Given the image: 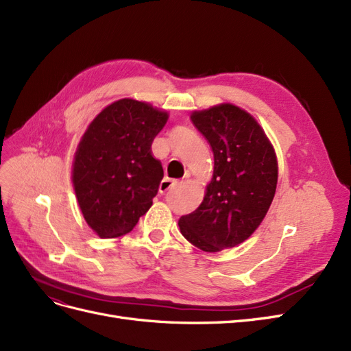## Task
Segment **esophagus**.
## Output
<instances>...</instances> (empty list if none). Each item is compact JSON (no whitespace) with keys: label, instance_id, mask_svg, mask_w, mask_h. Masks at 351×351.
<instances>
[{"label":"esophagus","instance_id":"obj_1","mask_svg":"<svg viewBox=\"0 0 351 351\" xmlns=\"http://www.w3.org/2000/svg\"><path fill=\"white\" fill-rule=\"evenodd\" d=\"M177 186V182L176 180H171V178H164L162 182H161V184H159V193L161 195H165L168 190H171V189H174Z\"/></svg>","mask_w":351,"mask_h":351}]
</instances>
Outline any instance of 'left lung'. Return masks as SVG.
Masks as SVG:
<instances>
[{
  "label": "left lung",
  "instance_id": "1",
  "mask_svg": "<svg viewBox=\"0 0 351 351\" xmlns=\"http://www.w3.org/2000/svg\"><path fill=\"white\" fill-rule=\"evenodd\" d=\"M190 119L214 152V176L204 202L178 227L193 246L215 253L247 240L261 226L277 189L278 162L259 123L236 105H215Z\"/></svg>",
  "mask_w": 351,
  "mask_h": 351
}]
</instances>
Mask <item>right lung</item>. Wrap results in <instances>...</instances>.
I'll list each match as a JSON object with an SVG mask.
<instances>
[{
	"label": "right lung",
	"instance_id": "obj_1",
	"mask_svg": "<svg viewBox=\"0 0 351 351\" xmlns=\"http://www.w3.org/2000/svg\"><path fill=\"white\" fill-rule=\"evenodd\" d=\"M167 120L151 104L124 98L104 108L84 132L71 180L82 214L99 237L127 234L152 206L164 169L151 146Z\"/></svg>",
	"mask_w": 351,
	"mask_h": 351
}]
</instances>
